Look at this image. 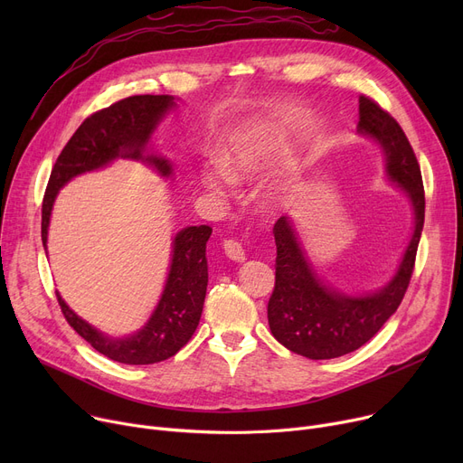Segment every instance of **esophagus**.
<instances>
[{
    "label": "esophagus",
    "mask_w": 463,
    "mask_h": 463,
    "mask_svg": "<svg viewBox=\"0 0 463 463\" xmlns=\"http://www.w3.org/2000/svg\"><path fill=\"white\" fill-rule=\"evenodd\" d=\"M223 248H225V255L229 257V259H232V260H236V262H244L246 260V251H244V248H241V241H238V240H225V244H223Z\"/></svg>",
    "instance_id": "1"
}]
</instances>
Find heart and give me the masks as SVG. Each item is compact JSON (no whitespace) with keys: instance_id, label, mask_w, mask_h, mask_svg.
Wrapping results in <instances>:
<instances>
[{"instance_id":"obj_1","label":"heart","mask_w":463,"mask_h":463,"mask_svg":"<svg viewBox=\"0 0 463 463\" xmlns=\"http://www.w3.org/2000/svg\"><path fill=\"white\" fill-rule=\"evenodd\" d=\"M278 131L279 124L274 119H259L234 129L225 140L222 166L204 165L199 170L201 184L213 193L223 194L229 191L231 180L241 182L255 176L264 163L270 140Z\"/></svg>"}]
</instances>
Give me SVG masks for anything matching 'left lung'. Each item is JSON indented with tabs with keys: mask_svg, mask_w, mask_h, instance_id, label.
Masks as SVG:
<instances>
[{
	"mask_svg": "<svg viewBox=\"0 0 463 463\" xmlns=\"http://www.w3.org/2000/svg\"><path fill=\"white\" fill-rule=\"evenodd\" d=\"M358 131L384 150L386 173L412 203L415 232L392 281L373 295L347 297L325 287L313 272L288 217L274 225L276 285L269 300V325L281 345L311 360H328L356 351L381 330L402 304L409 287L424 227L420 165L398 121L366 95L358 97Z\"/></svg>",
	"mask_w": 463,
	"mask_h": 463,
	"instance_id": "8db88e82",
	"label": "left lung"
}]
</instances>
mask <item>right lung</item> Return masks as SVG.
<instances>
[{
	"label": "right lung",
	"instance_id": "1",
	"mask_svg": "<svg viewBox=\"0 0 463 463\" xmlns=\"http://www.w3.org/2000/svg\"><path fill=\"white\" fill-rule=\"evenodd\" d=\"M173 105L175 97L170 95H133L93 112L82 121L58 156L44 191L41 222L44 250L54 199L60 187L71 178L101 168L116 157L146 159L163 176L170 175V165L165 159L144 157L142 152L159 119ZM210 234L212 227L208 225L187 227L176 234L173 262L161 300L140 332L126 339H110L71 311L56 293L65 321L95 351L121 364L140 366L175 356L189 342L201 321L208 285L206 241Z\"/></svg>",
	"mask_w": 463,
	"mask_h": 463
}]
</instances>
